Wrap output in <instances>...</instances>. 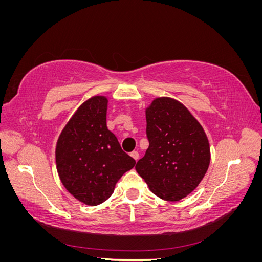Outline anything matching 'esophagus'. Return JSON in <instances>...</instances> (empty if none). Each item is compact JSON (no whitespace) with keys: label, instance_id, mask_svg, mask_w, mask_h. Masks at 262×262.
Instances as JSON below:
<instances>
[{"label":"esophagus","instance_id":"esophagus-1","mask_svg":"<svg viewBox=\"0 0 262 262\" xmlns=\"http://www.w3.org/2000/svg\"><path fill=\"white\" fill-rule=\"evenodd\" d=\"M130 155H131V156H132L136 161H138V160H139V157H140L139 152H137V150H133V152H131V153H130Z\"/></svg>","mask_w":262,"mask_h":262}]
</instances>
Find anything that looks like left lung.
I'll use <instances>...</instances> for the list:
<instances>
[{
  "label": "left lung",
  "mask_w": 262,
  "mask_h": 262,
  "mask_svg": "<svg viewBox=\"0 0 262 262\" xmlns=\"http://www.w3.org/2000/svg\"><path fill=\"white\" fill-rule=\"evenodd\" d=\"M148 148L136 169L150 191L179 201L199 186L210 165V144L201 124L176 99L158 97L146 110Z\"/></svg>",
  "instance_id": "obj_1"
}]
</instances>
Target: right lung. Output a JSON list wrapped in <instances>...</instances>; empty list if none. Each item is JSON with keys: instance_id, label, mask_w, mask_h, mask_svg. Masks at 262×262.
Returning a JSON list of instances; mask_svg holds the SVG:
<instances>
[{"instance_id": "add662e5", "label": "right lung", "mask_w": 262, "mask_h": 262, "mask_svg": "<svg viewBox=\"0 0 262 262\" xmlns=\"http://www.w3.org/2000/svg\"><path fill=\"white\" fill-rule=\"evenodd\" d=\"M107 105L105 96L83 102L62 130L55 147L63 186L75 199L93 207L106 201L117 181L136 165L107 128Z\"/></svg>"}]
</instances>
